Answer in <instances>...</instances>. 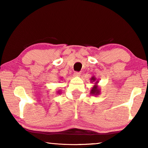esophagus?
I'll list each match as a JSON object with an SVG mask.
<instances>
[{"mask_svg": "<svg viewBox=\"0 0 148 148\" xmlns=\"http://www.w3.org/2000/svg\"><path fill=\"white\" fill-rule=\"evenodd\" d=\"M74 75L75 76H77V77H78V76H79L80 75H81V73H80V72H74Z\"/></svg>", "mask_w": 148, "mask_h": 148, "instance_id": "1", "label": "esophagus"}]
</instances>
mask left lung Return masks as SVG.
Returning a JSON list of instances; mask_svg holds the SVG:
<instances>
[{
	"mask_svg": "<svg viewBox=\"0 0 148 148\" xmlns=\"http://www.w3.org/2000/svg\"><path fill=\"white\" fill-rule=\"evenodd\" d=\"M90 81H91V83H93V82L95 83V85L92 87L91 91H90V94L95 95V96H98L101 94V89H100L98 86V83L99 82L98 79L96 78L95 76H92L90 79Z\"/></svg>",
	"mask_w": 148,
	"mask_h": 148,
	"instance_id": "obj_1",
	"label": "left lung"
}]
</instances>
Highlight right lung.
Masks as SVG:
<instances>
[{
  "label": "right lung",
  "instance_id": "obj_1",
  "mask_svg": "<svg viewBox=\"0 0 148 148\" xmlns=\"http://www.w3.org/2000/svg\"><path fill=\"white\" fill-rule=\"evenodd\" d=\"M57 93L59 94V95L61 94V90H59V91H57Z\"/></svg>",
  "mask_w": 148,
  "mask_h": 148
}]
</instances>
